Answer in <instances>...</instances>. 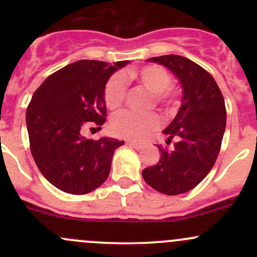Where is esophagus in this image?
Instances as JSON below:
<instances>
[{
    "instance_id": "obj_1",
    "label": "esophagus",
    "mask_w": 257,
    "mask_h": 257,
    "mask_svg": "<svg viewBox=\"0 0 257 257\" xmlns=\"http://www.w3.org/2000/svg\"><path fill=\"white\" fill-rule=\"evenodd\" d=\"M126 145H129V147H133L134 149H142V148H143V144L137 143V142H133V141H126Z\"/></svg>"
}]
</instances>
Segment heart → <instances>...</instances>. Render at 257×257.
I'll list each match as a JSON object with an SVG mask.
<instances>
[{"label": "heart", "mask_w": 257, "mask_h": 257, "mask_svg": "<svg viewBox=\"0 0 257 257\" xmlns=\"http://www.w3.org/2000/svg\"><path fill=\"white\" fill-rule=\"evenodd\" d=\"M137 80L152 92V105L158 104L167 114L174 112L179 103V90L172 84V76L159 64H148L138 69H129L125 76L115 73L105 82L103 98L108 109H118L128 92V80ZM160 116L155 112L139 114L124 110L113 116L110 129L115 136L132 141H142L157 131Z\"/></svg>", "instance_id": "b5f03b06"}]
</instances>
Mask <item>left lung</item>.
Wrapping results in <instances>:
<instances>
[{
	"instance_id": "1",
	"label": "left lung",
	"mask_w": 257,
	"mask_h": 257,
	"mask_svg": "<svg viewBox=\"0 0 257 257\" xmlns=\"http://www.w3.org/2000/svg\"><path fill=\"white\" fill-rule=\"evenodd\" d=\"M169 68L183 85V103L174 120L164 131L167 145H157L160 159L145 168L148 185L165 195H178L195 188L217 159L226 126V108L219 85L208 71L177 54L153 57Z\"/></svg>"
}]
</instances>
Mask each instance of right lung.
Segmentation results:
<instances>
[{
	"mask_svg": "<svg viewBox=\"0 0 257 257\" xmlns=\"http://www.w3.org/2000/svg\"><path fill=\"white\" fill-rule=\"evenodd\" d=\"M128 61L74 62L47 77L26 112L30 149L52 185L74 195L93 191L107 180L118 139H85L83 131L105 121V82ZM95 129V128H94Z\"/></svg>",
	"mask_w": 257,
	"mask_h": 257,
	"instance_id": "1",
	"label": "right lung"
}]
</instances>
